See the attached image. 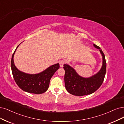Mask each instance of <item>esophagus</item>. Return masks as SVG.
I'll list each match as a JSON object with an SVG mask.
<instances>
[{
	"label": "esophagus",
	"mask_w": 124,
	"mask_h": 124,
	"mask_svg": "<svg viewBox=\"0 0 124 124\" xmlns=\"http://www.w3.org/2000/svg\"><path fill=\"white\" fill-rule=\"evenodd\" d=\"M65 62H66V61L64 59L61 60L60 61H59V64H60V67H63L64 64Z\"/></svg>",
	"instance_id": "obj_1"
}]
</instances>
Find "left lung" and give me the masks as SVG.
<instances>
[{
	"label": "left lung",
	"mask_w": 124,
	"mask_h": 124,
	"mask_svg": "<svg viewBox=\"0 0 124 124\" xmlns=\"http://www.w3.org/2000/svg\"><path fill=\"white\" fill-rule=\"evenodd\" d=\"M99 49L103 57V64L100 71L89 78H83L77 74L76 70L68 64H64L65 70L64 82L65 88L70 93L77 96L90 94L97 90L101 86L106 72V62L105 57L101 48L93 44Z\"/></svg>",
	"instance_id": "left-lung-1"
}]
</instances>
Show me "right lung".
I'll return each mask as SVG.
<instances>
[{"label": "right lung", "instance_id": "1", "mask_svg": "<svg viewBox=\"0 0 124 124\" xmlns=\"http://www.w3.org/2000/svg\"><path fill=\"white\" fill-rule=\"evenodd\" d=\"M14 52L11 60V69L13 78L17 85L27 93L41 94L45 93L49 87L50 80L60 67L59 64L53 65L43 71L37 74H28L18 70L14 63Z\"/></svg>", "mask_w": 124, "mask_h": 124}]
</instances>
